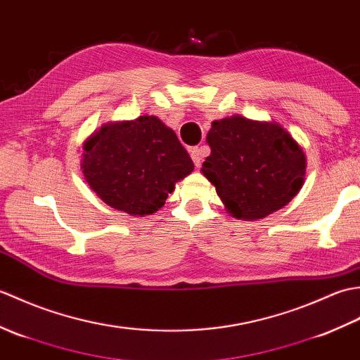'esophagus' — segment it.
I'll list each match as a JSON object with an SVG mask.
<instances>
[{"label": "esophagus", "instance_id": "obj_1", "mask_svg": "<svg viewBox=\"0 0 360 360\" xmlns=\"http://www.w3.org/2000/svg\"><path fill=\"white\" fill-rule=\"evenodd\" d=\"M204 156H205V148L204 147H196V148L190 150V158H192L195 167L201 165Z\"/></svg>", "mask_w": 360, "mask_h": 360}]
</instances>
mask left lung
<instances>
[{"mask_svg":"<svg viewBox=\"0 0 360 360\" xmlns=\"http://www.w3.org/2000/svg\"><path fill=\"white\" fill-rule=\"evenodd\" d=\"M210 156L201 172L232 217L262 219L300 192L307 172L303 148L277 122L243 116L213 120Z\"/></svg>","mask_w":360,"mask_h":360,"instance_id":"1","label":"left lung"}]
</instances>
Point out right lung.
Here are the masks:
<instances>
[{"label":"right lung","mask_w":360,"mask_h":360,"mask_svg":"<svg viewBox=\"0 0 360 360\" xmlns=\"http://www.w3.org/2000/svg\"><path fill=\"white\" fill-rule=\"evenodd\" d=\"M82 170L110 207L133 217L156 213L193 162L172 128L156 116L110 122L83 145Z\"/></svg>","instance_id":"add662e5"}]
</instances>
